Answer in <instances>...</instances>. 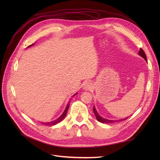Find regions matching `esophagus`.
<instances>
[{"label":"esophagus","mask_w":160,"mask_h":160,"mask_svg":"<svg viewBox=\"0 0 160 160\" xmlns=\"http://www.w3.org/2000/svg\"><path fill=\"white\" fill-rule=\"evenodd\" d=\"M83 89L85 90H88V89H91L92 88V84L91 83L89 82H86L84 83V84L83 86Z\"/></svg>","instance_id":"34e87169"}]
</instances>
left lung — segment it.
<instances>
[{"mask_svg":"<svg viewBox=\"0 0 160 160\" xmlns=\"http://www.w3.org/2000/svg\"><path fill=\"white\" fill-rule=\"evenodd\" d=\"M139 54L141 56H142V58H143L145 59V60L147 61V57H146L145 53V52L143 51V50H142L141 48H140L139 51ZM93 112H94V113H95V117H96V118H97V121H98L100 122H102V123H106V124L113 123V122H115L121 121L126 120L127 119H128V117H127V118H125V119H122L117 120V121H116V120H115V121H113V120H108V119H106L103 118V117H100V116L98 114V113H97V110H96V109H95V107H93Z\"/></svg>","mask_w":160,"mask_h":160,"instance_id":"left-lung-1","label":"left lung"}]
</instances>
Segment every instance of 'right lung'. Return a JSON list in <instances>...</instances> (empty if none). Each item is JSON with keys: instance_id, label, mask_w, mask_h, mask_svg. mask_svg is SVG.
<instances>
[{"instance_id": "obj_1", "label": "right lung", "mask_w": 160, "mask_h": 160, "mask_svg": "<svg viewBox=\"0 0 160 160\" xmlns=\"http://www.w3.org/2000/svg\"><path fill=\"white\" fill-rule=\"evenodd\" d=\"M33 45V43L32 44V45H29L28 47H31V46H32ZM76 94H77V93H76ZM76 94H75V95H76ZM69 104H67L66 108H65V110L64 112L63 113V114H62L60 117H59V118H58V119H56V121H52V122H41L42 124L46 125V126H52V125H55V124H58V122H60V121H62L65 118V117L66 116V114H67V110H68V109H69Z\"/></svg>"}]
</instances>
